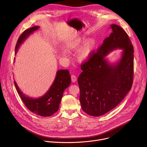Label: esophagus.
I'll return each instance as SVG.
<instances>
[{"label":"esophagus","instance_id":"esophagus-1","mask_svg":"<svg viewBox=\"0 0 147 147\" xmlns=\"http://www.w3.org/2000/svg\"><path fill=\"white\" fill-rule=\"evenodd\" d=\"M71 81H72L73 82H75L77 81V77H76V76H74V75H72V76H71Z\"/></svg>","mask_w":147,"mask_h":147}]
</instances>
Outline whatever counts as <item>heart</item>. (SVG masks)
<instances>
[{
    "mask_svg": "<svg viewBox=\"0 0 147 147\" xmlns=\"http://www.w3.org/2000/svg\"><path fill=\"white\" fill-rule=\"evenodd\" d=\"M84 38L73 41L69 43L68 45V49L69 50H77L84 42ZM96 44V40L93 38H90L85 42L84 44L81 48L76 55V60L79 63L83 64L89 61L93 54ZM63 55L66 57V53H63Z\"/></svg>",
    "mask_w": 147,
    "mask_h": 147,
    "instance_id": "1",
    "label": "heart"
}]
</instances>
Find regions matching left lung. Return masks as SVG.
<instances>
[{"instance_id": "8db88e82", "label": "left lung", "mask_w": 147, "mask_h": 147, "mask_svg": "<svg viewBox=\"0 0 147 147\" xmlns=\"http://www.w3.org/2000/svg\"><path fill=\"white\" fill-rule=\"evenodd\" d=\"M112 33L88 62L81 65L78 78L80 102L82 110L99 117L118 105L131 89L133 80L134 50L125 31L111 24ZM117 49H122L120 59L110 63L107 58Z\"/></svg>"}]
</instances>
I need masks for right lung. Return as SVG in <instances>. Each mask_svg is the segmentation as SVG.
I'll list each match as a JSON object with an SVG mask.
<instances>
[{
    "instance_id": "right-lung-1",
    "label": "right lung",
    "mask_w": 147,
    "mask_h": 147,
    "mask_svg": "<svg viewBox=\"0 0 147 147\" xmlns=\"http://www.w3.org/2000/svg\"><path fill=\"white\" fill-rule=\"evenodd\" d=\"M39 28L40 26H35L26 30L22 33L16 46L15 55L22 43ZM14 61H15V58ZM70 83L71 77L69 70L67 69L59 70L57 71L55 80L48 90L42 96L34 98L24 94L14 81L17 91L26 107L33 113L42 117L51 116L58 110L63 92Z\"/></svg>"
}]
</instances>
